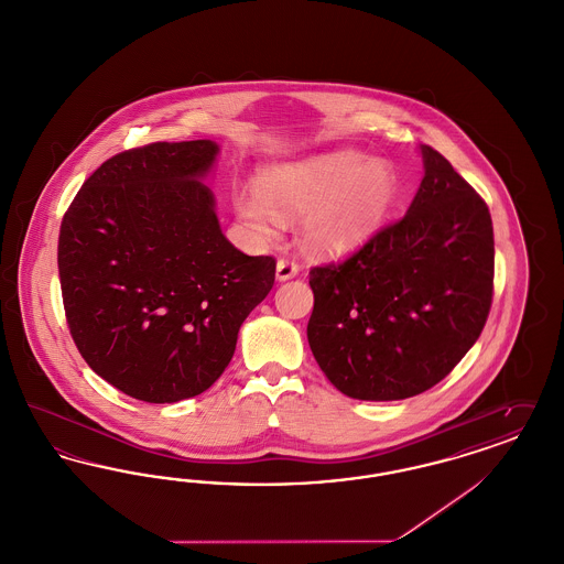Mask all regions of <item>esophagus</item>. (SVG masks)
<instances>
[{"instance_id":"34e87169","label":"esophagus","mask_w":564,"mask_h":564,"mask_svg":"<svg viewBox=\"0 0 564 564\" xmlns=\"http://www.w3.org/2000/svg\"><path fill=\"white\" fill-rule=\"evenodd\" d=\"M300 272V267L294 260H288V258H281L276 262V279L279 281H288V279H294L295 274Z\"/></svg>"}]
</instances>
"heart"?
Segmentation results:
<instances>
[{
	"instance_id": "obj_1",
	"label": "heart",
	"mask_w": 564,
	"mask_h": 564,
	"mask_svg": "<svg viewBox=\"0 0 564 564\" xmlns=\"http://www.w3.org/2000/svg\"><path fill=\"white\" fill-rule=\"evenodd\" d=\"M260 189L235 196L237 212L262 237L276 235L288 217L306 215L302 237L319 256H347L384 226L398 198V177L387 162H364L352 152L323 154L270 166Z\"/></svg>"
}]
</instances>
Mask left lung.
<instances>
[{"mask_svg": "<svg viewBox=\"0 0 564 564\" xmlns=\"http://www.w3.org/2000/svg\"><path fill=\"white\" fill-rule=\"evenodd\" d=\"M408 214L347 260L311 269L308 345L355 400L419 395L453 372L492 304L495 239L482 196L437 150Z\"/></svg>", "mask_w": 564, "mask_h": 564, "instance_id": "1", "label": "left lung"}]
</instances>
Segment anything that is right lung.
I'll return each mask as SVG.
<instances>
[{
    "mask_svg": "<svg viewBox=\"0 0 564 564\" xmlns=\"http://www.w3.org/2000/svg\"><path fill=\"white\" fill-rule=\"evenodd\" d=\"M215 154L209 139L124 150L61 221L69 334L97 375L141 402L207 391L274 283L272 256H245L219 230L214 194L198 182Z\"/></svg>",
    "mask_w": 564,
    "mask_h": 564,
    "instance_id": "obj_1",
    "label": "right lung"
}]
</instances>
